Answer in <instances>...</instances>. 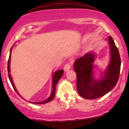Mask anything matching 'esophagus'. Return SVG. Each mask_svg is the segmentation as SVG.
I'll use <instances>...</instances> for the list:
<instances>
[{"label": "esophagus", "mask_w": 129, "mask_h": 129, "mask_svg": "<svg viewBox=\"0 0 129 129\" xmlns=\"http://www.w3.org/2000/svg\"><path fill=\"white\" fill-rule=\"evenodd\" d=\"M72 62H70L67 63L65 65L64 68H63V69H64V70L66 71V72H67V71H69V70L70 69L71 66H72Z\"/></svg>", "instance_id": "esophagus-1"}]
</instances>
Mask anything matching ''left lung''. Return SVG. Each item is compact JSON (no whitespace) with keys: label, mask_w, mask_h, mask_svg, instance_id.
I'll return each mask as SVG.
<instances>
[{"label":"left lung","mask_w":129,"mask_h":129,"mask_svg":"<svg viewBox=\"0 0 129 129\" xmlns=\"http://www.w3.org/2000/svg\"><path fill=\"white\" fill-rule=\"evenodd\" d=\"M110 45V61L104 75L100 80L93 77L94 55L88 52L77 59L74 63L76 73L77 90L81 97L93 100L103 96L111 91L118 82L121 69V58L119 51L111 36L108 39Z\"/></svg>","instance_id":"obj_1"}]
</instances>
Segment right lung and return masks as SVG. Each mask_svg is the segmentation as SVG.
<instances>
[{
    "instance_id": "obj_1",
    "label": "right lung",
    "mask_w": 129,
    "mask_h": 129,
    "mask_svg": "<svg viewBox=\"0 0 129 129\" xmlns=\"http://www.w3.org/2000/svg\"><path fill=\"white\" fill-rule=\"evenodd\" d=\"M12 48H13V47H11V50H10V56H9L8 62V67H7V69H8V78H9V79H10V82H11V85H12L13 88H14V90H15V91H16V93H17V94H18L20 96V94H19V93H18V92H17V90H16L15 86H14V83H13L12 78H11V75H10V59H11V50H12ZM63 74V70H57V71H56V72H54V73L53 74V76L52 92H51V95L50 96V97L48 98H47V100H45V101H42V102H38V103H35V104H45V103H48V102L51 101V100H53V99L54 98V94H55L56 86V85H57V82H58V81H59V79H60V78H61V77L62 76ZM20 96L21 97V96Z\"/></svg>"
}]
</instances>
